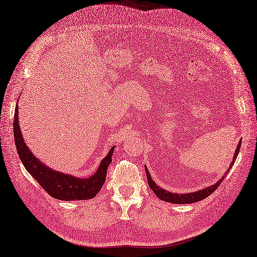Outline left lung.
Returning <instances> with one entry per match:
<instances>
[{"mask_svg":"<svg viewBox=\"0 0 257 257\" xmlns=\"http://www.w3.org/2000/svg\"><path fill=\"white\" fill-rule=\"evenodd\" d=\"M240 147H241V141L239 143V145H237L236 147V150H235V154H234V157H233V160L232 162L230 164V167L228 168V170L226 172V174L230 171V169L232 168L234 161L237 157V154H239V150H240ZM145 170H146V176H147V181H148V185L150 189H152V191H154V193L157 195L161 201H165V202H168V203H173V204H191V203H196V202H199L202 201V199L208 197L211 193H214L217 187L220 185V183L222 182V180L224 179L223 176L220 180L218 181L217 183H215L214 185L211 186H208L206 187V189H203L201 191H197L195 193H187V194H174V193H171V192H168V191H165L162 190L161 187H159L158 185H156V183L153 181L152 177H150L149 174V171L147 167L145 166Z\"/></svg>","mask_w":257,"mask_h":257,"instance_id":"obj_1","label":"left lung"}]
</instances>
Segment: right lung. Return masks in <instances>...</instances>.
<instances>
[{
    "mask_svg": "<svg viewBox=\"0 0 257 257\" xmlns=\"http://www.w3.org/2000/svg\"><path fill=\"white\" fill-rule=\"evenodd\" d=\"M14 136L17 153L24 167L50 196L62 201H84L95 197L102 187L107 177L108 167L112 161L114 147L111 148L108 156L101 161L97 172L92 177L79 179L52 170L41 164L33 153H30L24 143L18 124V105H16L14 114Z\"/></svg>",
    "mask_w": 257,
    "mask_h": 257,
    "instance_id": "add662e5",
    "label": "right lung"
}]
</instances>
